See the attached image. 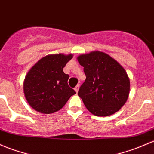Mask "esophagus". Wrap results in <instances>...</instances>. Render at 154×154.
I'll return each mask as SVG.
<instances>
[{"instance_id": "esophagus-1", "label": "esophagus", "mask_w": 154, "mask_h": 154, "mask_svg": "<svg viewBox=\"0 0 154 154\" xmlns=\"http://www.w3.org/2000/svg\"><path fill=\"white\" fill-rule=\"evenodd\" d=\"M79 87H80V85H77L75 87V88H74V90H75V91L76 92V93H78V91H79Z\"/></svg>"}]
</instances>
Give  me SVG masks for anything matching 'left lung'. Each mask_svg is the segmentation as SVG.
Wrapping results in <instances>:
<instances>
[{"label":"left lung","mask_w":154,"mask_h":154,"mask_svg":"<svg viewBox=\"0 0 154 154\" xmlns=\"http://www.w3.org/2000/svg\"><path fill=\"white\" fill-rule=\"evenodd\" d=\"M77 59L86 75L78 93L86 108L98 116L119 111L130 93V79L125 69L114 58L100 51L83 54Z\"/></svg>","instance_id":"obj_1"}]
</instances>
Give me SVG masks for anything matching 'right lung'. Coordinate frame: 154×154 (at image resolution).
I'll use <instances>...</instances> for the list:
<instances>
[{
  "label": "right lung",
  "instance_id": "add662e5",
  "mask_svg": "<svg viewBox=\"0 0 154 154\" xmlns=\"http://www.w3.org/2000/svg\"><path fill=\"white\" fill-rule=\"evenodd\" d=\"M72 54L48 55L39 60L26 74L23 93L28 104L44 114L61 110L75 91L67 84L69 75L63 69Z\"/></svg>",
  "mask_w": 154,
  "mask_h": 154
}]
</instances>
